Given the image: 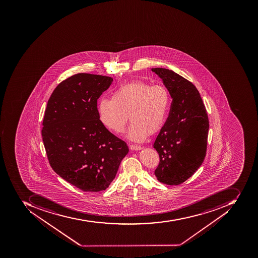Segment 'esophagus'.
Listing matches in <instances>:
<instances>
[{"label":"esophagus","mask_w":258,"mask_h":258,"mask_svg":"<svg viewBox=\"0 0 258 258\" xmlns=\"http://www.w3.org/2000/svg\"><path fill=\"white\" fill-rule=\"evenodd\" d=\"M130 148L133 151H138L142 149V147L139 146V145H130Z\"/></svg>","instance_id":"34e87169"}]
</instances>
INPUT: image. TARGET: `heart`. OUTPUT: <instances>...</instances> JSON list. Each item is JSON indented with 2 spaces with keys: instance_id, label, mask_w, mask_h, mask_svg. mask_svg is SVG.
Listing matches in <instances>:
<instances>
[{
  "instance_id": "heart-1",
  "label": "heart",
  "mask_w": 258,
  "mask_h": 258,
  "mask_svg": "<svg viewBox=\"0 0 258 258\" xmlns=\"http://www.w3.org/2000/svg\"><path fill=\"white\" fill-rule=\"evenodd\" d=\"M170 107V92L166 87L141 80L121 84L113 91L111 99L102 98L98 102L101 122L114 134L123 131L129 114L132 123L127 137L137 142L163 128Z\"/></svg>"
}]
</instances>
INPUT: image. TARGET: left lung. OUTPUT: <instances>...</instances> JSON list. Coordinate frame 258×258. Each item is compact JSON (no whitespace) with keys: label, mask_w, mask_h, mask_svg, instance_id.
I'll return each instance as SVG.
<instances>
[{"label":"left lung","mask_w":258,"mask_h":258,"mask_svg":"<svg viewBox=\"0 0 258 258\" xmlns=\"http://www.w3.org/2000/svg\"><path fill=\"white\" fill-rule=\"evenodd\" d=\"M172 98L170 114L154 142L159 156L155 175L160 182L177 185L197 171L206 155L209 121L199 92L172 70L152 69Z\"/></svg>","instance_id":"8db88e82"}]
</instances>
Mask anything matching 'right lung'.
<instances>
[{
  "mask_svg": "<svg viewBox=\"0 0 258 258\" xmlns=\"http://www.w3.org/2000/svg\"><path fill=\"white\" fill-rule=\"evenodd\" d=\"M113 79L78 73L55 88L48 100L42 137L52 169L84 192L109 187L123 158L126 143L99 120L97 100Z\"/></svg>",
  "mask_w": 258,
  "mask_h": 258,
  "instance_id": "obj_1",
  "label": "right lung"
}]
</instances>
